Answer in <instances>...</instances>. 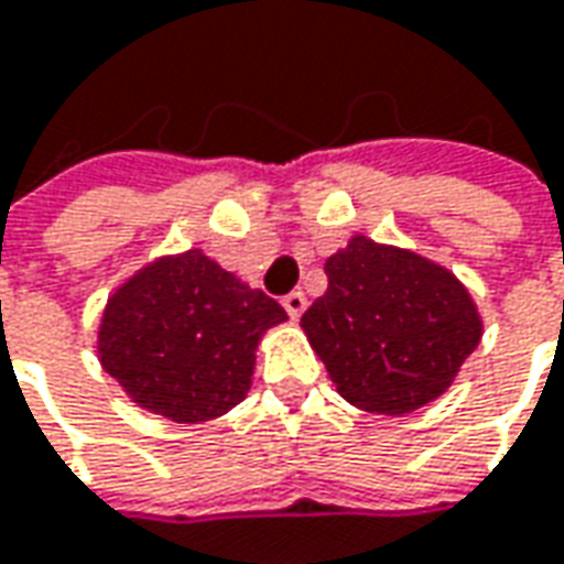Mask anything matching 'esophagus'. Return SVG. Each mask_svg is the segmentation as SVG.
<instances>
[{"label": "esophagus", "mask_w": 564, "mask_h": 564, "mask_svg": "<svg viewBox=\"0 0 564 564\" xmlns=\"http://www.w3.org/2000/svg\"><path fill=\"white\" fill-rule=\"evenodd\" d=\"M305 305H308V300H305V293H302V290H293V293H286V296H283V308H286V315H290V318H300L302 312H305Z\"/></svg>", "instance_id": "esophagus-1"}]
</instances>
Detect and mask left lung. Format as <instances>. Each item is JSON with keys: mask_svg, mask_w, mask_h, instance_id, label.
Here are the masks:
<instances>
[{"mask_svg": "<svg viewBox=\"0 0 564 564\" xmlns=\"http://www.w3.org/2000/svg\"><path fill=\"white\" fill-rule=\"evenodd\" d=\"M324 271L300 327L349 405L409 415L453 387L484 318L449 268L356 234Z\"/></svg>", "mask_w": 564, "mask_h": 564, "instance_id": "8db88e82", "label": "left lung"}]
</instances>
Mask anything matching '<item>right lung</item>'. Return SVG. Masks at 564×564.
Instances as JSON below:
<instances>
[{
  "instance_id": "obj_1",
  "label": "right lung",
  "mask_w": 564,
  "mask_h": 564,
  "mask_svg": "<svg viewBox=\"0 0 564 564\" xmlns=\"http://www.w3.org/2000/svg\"><path fill=\"white\" fill-rule=\"evenodd\" d=\"M278 302L203 249L159 256L118 283L96 327V356L130 402L177 424L240 405Z\"/></svg>"
}]
</instances>
